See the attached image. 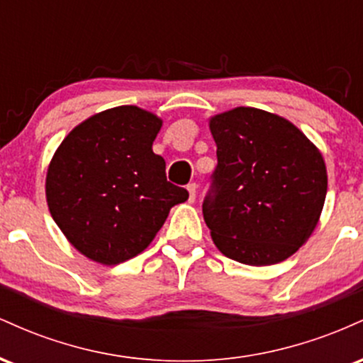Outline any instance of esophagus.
<instances>
[{"label":"esophagus","instance_id":"esophagus-1","mask_svg":"<svg viewBox=\"0 0 363 363\" xmlns=\"http://www.w3.org/2000/svg\"><path fill=\"white\" fill-rule=\"evenodd\" d=\"M187 193H189V203H193L196 199V184H194V182H189V184H187Z\"/></svg>","mask_w":363,"mask_h":363}]
</instances>
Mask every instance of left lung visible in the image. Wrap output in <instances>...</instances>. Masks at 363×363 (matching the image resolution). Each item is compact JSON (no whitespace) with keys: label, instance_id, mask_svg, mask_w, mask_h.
Instances as JSON below:
<instances>
[{"label":"left lung","instance_id":"left-lung-1","mask_svg":"<svg viewBox=\"0 0 363 363\" xmlns=\"http://www.w3.org/2000/svg\"><path fill=\"white\" fill-rule=\"evenodd\" d=\"M216 167L203 216L216 247L249 266L285 261L309 239L328 191L326 165L280 116L237 107L210 121Z\"/></svg>","mask_w":363,"mask_h":363}]
</instances>
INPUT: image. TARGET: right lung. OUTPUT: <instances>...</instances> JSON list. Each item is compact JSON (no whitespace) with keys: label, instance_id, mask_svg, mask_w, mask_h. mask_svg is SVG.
I'll return each mask as SVG.
<instances>
[{"label":"right lung","instance_id":"obj_1","mask_svg":"<svg viewBox=\"0 0 363 363\" xmlns=\"http://www.w3.org/2000/svg\"><path fill=\"white\" fill-rule=\"evenodd\" d=\"M157 116L121 106L91 116L62 140L45 179L54 222L82 254L119 264L148 247L170 208L189 193L167 181L153 153Z\"/></svg>","mask_w":363,"mask_h":363}]
</instances>
